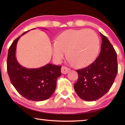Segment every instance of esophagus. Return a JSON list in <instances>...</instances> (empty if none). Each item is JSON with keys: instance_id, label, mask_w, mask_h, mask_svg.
I'll use <instances>...</instances> for the list:
<instances>
[{"instance_id": "1", "label": "esophagus", "mask_w": 125, "mask_h": 125, "mask_svg": "<svg viewBox=\"0 0 125 125\" xmlns=\"http://www.w3.org/2000/svg\"><path fill=\"white\" fill-rule=\"evenodd\" d=\"M69 71H70V69L66 67L62 66L61 68V72L62 74H67L69 72Z\"/></svg>"}]
</instances>
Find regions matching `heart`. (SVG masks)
I'll use <instances>...</instances> for the list:
<instances>
[{
    "label": "heart",
    "instance_id": "b5f03b06",
    "mask_svg": "<svg viewBox=\"0 0 125 125\" xmlns=\"http://www.w3.org/2000/svg\"><path fill=\"white\" fill-rule=\"evenodd\" d=\"M100 50V40L90 29H70L58 36L52 45L54 60L60 62L67 53L69 62L76 67H85L95 60Z\"/></svg>",
    "mask_w": 125,
    "mask_h": 125
}]
</instances>
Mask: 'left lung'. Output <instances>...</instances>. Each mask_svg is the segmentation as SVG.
I'll use <instances>...</instances> for the list:
<instances>
[{
    "mask_svg": "<svg viewBox=\"0 0 125 125\" xmlns=\"http://www.w3.org/2000/svg\"><path fill=\"white\" fill-rule=\"evenodd\" d=\"M100 33V54L89 66L77 70L79 77L74 85L78 96L87 101L98 100L108 92L117 73V53L108 39Z\"/></svg>",
    "mask_w": 125,
    "mask_h": 125,
    "instance_id": "8db88e82",
    "label": "left lung"
}]
</instances>
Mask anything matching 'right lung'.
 I'll use <instances>...</instances> for the list:
<instances>
[{
	"instance_id": "obj_1",
	"label": "right lung",
	"mask_w": 125,
	"mask_h": 125,
	"mask_svg": "<svg viewBox=\"0 0 125 125\" xmlns=\"http://www.w3.org/2000/svg\"><path fill=\"white\" fill-rule=\"evenodd\" d=\"M29 31L15 40L9 47L7 71L11 84L20 95L30 100L43 101L49 99L56 89L57 79L61 75V66L48 63L39 68L29 69L19 63L15 56L17 43Z\"/></svg>"
}]
</instances>
